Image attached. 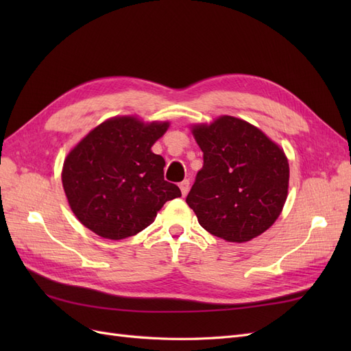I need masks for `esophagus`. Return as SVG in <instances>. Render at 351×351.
Returning a JSON list of instances; mask_svg holds the SVG:
<instances>
[{"instance_id":"esophagus-1","label":"esophagus","mask_w":351,"mask_h":351,"mask_svg":"<svg viewBox=\"0 0 351 351\" xmlns=\"http://www.w3.org/2000/svg\"><path fill=\"white\" fill-rule=\"evenodd\" d=\"M180 190H182V195L183 196H186L189 193V190H190V182H189V180H183V182L180 183Z\"/></svg>"}]
</instances>
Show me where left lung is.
<instances>
[{
	"mask_svg": "<svg viewBox=\"0 0 351 351\" xmlns=\"http://www.w3.org/2000/svg\"><path fill=\"white\" fill-rule=\"evenodd\" d=\"M204 167L187 195L199 224L230 243H246L281 215L290 167L282 147L232 115L190 125Z\"/></svg>",
	"mask_w": 351,
	"mask_h": 351,
	"instance_id": "1",
	"label": "left lung"
}]
</instances>
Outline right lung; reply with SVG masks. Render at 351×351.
<instances>
[{"instance_id":"obj_1","label":"right lung","mask_w":351,"mask_h":351,"mask_svg":"<svg viewBox=\"0 0 351 351\" xmlns=\"http://www.w3.org/2000/svg\"><path fill=\"white\" fill-rule=\"evenodd\" d=\"M168 127L117 115L71 147L61 182L80 224L104 239H127L149 227L167 200L182 196L164 180V158L152 152Z\"/></svg>"}]
</instances>
